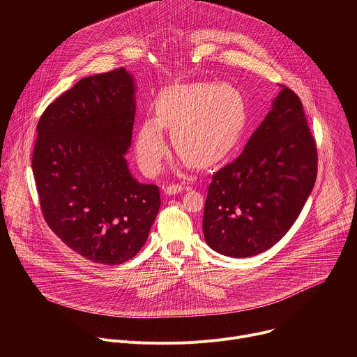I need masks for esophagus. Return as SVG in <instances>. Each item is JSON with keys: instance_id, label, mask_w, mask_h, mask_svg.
I'll list each match as a JSON object with an SVG mask.
<instances>
[{"instance_id": "1", "label": "esophagus", "mask_w": 357, "mask_h": 357, "mask_svg": "<svg viewBox=\"0 0 357 357\" xmlns=\"http://www.w3.org/2000/svg\"><path fill=\"white\" fill-rule=\"evenodd\" d=\"M183 190V186L182 185H178V183H172V185H169V186H167L165 189H164V192L167 193V195H175V193H179V192H182Z\"/></svg>"}]
</instances>
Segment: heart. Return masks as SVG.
Returning <instances> with one entry per match:
<instances>
[{
	"label": "heart",
	"mask_w": 357,
	"mask_h": 357,
	"mask_svg": "<svg viewBox=\"0 0 357 357\" xmlns=\"http://www.w3.org/2000/svg\"><path fill=\"white\" fill-rule=\"evenodd\" d=\"M245 101L230 84L192 83L165 91L157 119H146L137 135V157L144 172L160 171L167 154L162 128L171 130L179 155L197 167L225 161L237 146L245 127Z\"/></svg>",
	"instance_id": "heart-1"
}]
</instances>
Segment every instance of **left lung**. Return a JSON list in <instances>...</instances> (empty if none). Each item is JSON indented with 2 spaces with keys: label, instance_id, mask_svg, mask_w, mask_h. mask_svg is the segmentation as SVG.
<instances>
[{
  "label": "left lung",
  "instance_id": "8db88e82",
  "mask_svg": "<svg viewBox=\"0 0 357 357\" xmlns=\"http://www.w3.org/2000/svg\"><path fill=\"white\" fill-rule=\"evenodd\" d=\"M318 152L299 97L282 86L241 155L216 171L203 234L223 256L244 259L278 243L312 192Z\"/></svg>",
  "mask_w": 357,
  "mask_h": 357
}]
</instances>
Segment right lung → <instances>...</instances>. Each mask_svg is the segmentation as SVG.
I'll return each mask as SVG.
<instances>
[{"mask_svg": "<svg viewBox=\"0 0 357 357\" xmlns=\"http://www.w3.org/2000/svg\"><path fill=\"white\" fill-rule=\"evenodd\" d=\"M135 83L124 69L79 80L38 123L32 155L47 226L82 257L106 266L132 259L148 238L161 197L132 178Z\"/></svg>", "mask_w": 357, "mask_h": 357, "instance_id": "right-lung-1", "label": "right lung"}]
</instances>
